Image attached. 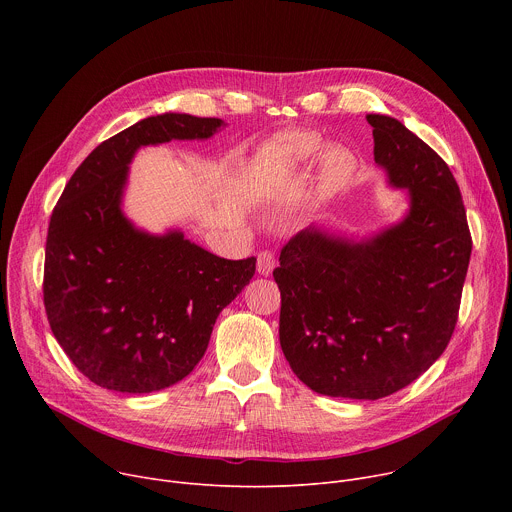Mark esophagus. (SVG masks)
<instances>
[{"mask_svg":"<svg viewBox=\"0 0 512 512\" xmlns=\"http://www.w3.org/2000/svg\"><path fill=\"white\" fill-rule=\"evenodd\" d=\"M275 269V257L271 251H261L257 255V271L261 275H271V271Z\"/></svg>","mask_w":512,"mask_h":512,"instance_id":"obj_1","label":"esophagus"}]
</instances>
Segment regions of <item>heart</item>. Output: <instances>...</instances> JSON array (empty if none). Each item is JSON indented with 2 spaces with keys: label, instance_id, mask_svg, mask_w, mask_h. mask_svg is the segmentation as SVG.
Returning a JSON list of instances; mask_svg holds the SVG:
<instances>
[{
  "label": "heart",
  "instance_id": "1",
  "mask_svg": "<svg viewBox=\"0 0 512 512\" xmlns=\"http://www.w3.org/2000/svg\"><path fill=\"white\" fill-rule=\"evenodd\" d=\"M322 154V141L308 131H283L265 143L259 152L261 170L281 178L308 166ZM352 172V156L346 150L332 148L322 158V180L328 188L346 184Z\"/></svg>",
  "mask_w": 512,
  "mask_h": 512
}]
</instances>
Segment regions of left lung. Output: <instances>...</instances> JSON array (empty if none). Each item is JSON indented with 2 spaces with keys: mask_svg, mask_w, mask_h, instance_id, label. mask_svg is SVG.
I'll return each instance as SVG.
<instances>
[{
  "mask_svg": "<svg viewBox=\"0 0 512 512\" xmlns=\"http://www.w3.org/2000/svg\"><path fill=\"white\" fill-rule=\"evenodd\" d=\"M375 162L409 194L401 223L352 241L316 227L281 249L279 342L312 391L381 399L446 350L472 253L462 194L448 164L389 115H367Z\"/></svg>",
  "mask_w": 512,
  "mask_h": 512,
  "instance_id": "left-lung-1",
  "label": "left lung"
}]
</instances>
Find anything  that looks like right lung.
Wrapping results in <instances>:
<instances>
[{"label": "right lung", "instance_id": "obj_1", "mask_svg": "<svg viewBox=\"0 0 512 512\" xmlns=\"http://www.w3.org/2000/svg\"><path fill=\"white\" fill-rule=\"evenodd\" d=\"M223 119L164 113L109 137L72 174L54 206L44 261V308L54 338L95 385L154 393L206 352L212 326L255 275L184 239L150 235L121 210L129 164L143 145L208 139Z\"/></svg>", "mask_w": 512, "mask_h": 512}]
</instances>
